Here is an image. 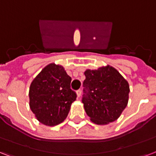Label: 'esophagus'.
I'll return each instance as SVG.
<instances>
[{
	"label": "esophagus",
	"instance_id": "34e87169",
	"mask_svg": "<svg viewBox=\"0 0 156 156\" xmlns=\"http://www.w3.org/2000/svg\"><path fill=\"white\" fill-rule=\"evenodd\" d=\"M76 95H77V97H78V98L80 97V95H81V89H78V90H77Z\"/></svg>",
	"mask_w": 156,
	"mask_h": 156
}]
</instances>
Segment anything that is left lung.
Returning a JSON list of instances; mask_svg holds the SVG:
<instances>
[{"mask_svg":"<svg viewBox=\"0 0 156 156\" xmlns=\"http://www.w3.org/2000/svg\"><path fill=\"white\" fill-rule=\"evenodd\" d=\"M82 102L92 122L107 124L116 120L127 107L129 85L112 66L86 70Z\"/></svg>","mask_w":156,"mask_h":156,"instance_id":"1","label":"left lung"}]
</instances>
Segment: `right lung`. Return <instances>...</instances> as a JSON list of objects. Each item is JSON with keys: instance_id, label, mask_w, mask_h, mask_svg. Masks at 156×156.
I'll return each instance as SVG.
<instances>
[{"instance_id": "1", "label": "right lung", "mask_w": 156, "mask_h": 156, "mask_svg": "<svg viewBox=\"0 0 156 156\" xmlns=\"http://www.w3.org/2000/svg\"><path fill=\"white\" fill-rule=\"evenodd\" d=\"M72 78L63 67L47 65L32 80L29 89V106L41 124L54 126L67 118L76 94L71 89Z\"/></svg>"}]
</instances>
